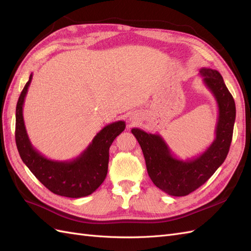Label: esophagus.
Masks as SVG:
<instances>
[{
    "label": "esophagus",
    "mask_w": 251,
    "mask_h": 251,
    "mask_svg": "<svg viewBox=\"0 0 251 251\" xmlns=\"http://www.w3.org/2000/svg\"><path fill=\"white\" fill-rule=\"evenodd\" d=\"M130 121H131L132 124H134L135 121H136V117H130Z\"/></svg>",
    "instance_id": "esophagus-1"
}]
</instances>
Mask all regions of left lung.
Listing matches in <instances>:
<instances>
[{
	"mask_svg": "<svg viewBox=\"0 0 251 251\" xmlns=\"http://www.w3.org/2000/svg\"><path fill=\"white\" fill-rule=\"evenodd\" d=\"M199 72L204 85L214 95L219 111L216 138L201 155L181 160L172 153L159 134L132 128V134L141 147L151 180L158 188L174 197L186 196L204 184L224 162L232 139L235 120L233 97L217 70L202 68Z\"/></svg>",
	"mask_w": 251,
	"mask_h": 251,
	"instance_id": "left-lung-1",
	"label": "left lung"
}]
</instances>
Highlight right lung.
<instances>
[{
	"instance_id": "1",
	"label": "right lung",
	"mask_w": 251,
	"mask_h": 251,
	"mask_svg": "<svg viewBox=\"0 0 251 251\" xmlns=\"http://www.w3.org/2000/svg\"><path fill=\"white\" fill-rule=\"evenodd\" d=\"M32 74L19 97L16 111V142L27 168L50 192L68 198H81L94 193L107 177L109 150L112 142L126 128L123 120L105 126L88 148L73 160L55 161L36 151L28 137L23 117V105Z\"/></svg>"
}]
</instances>
